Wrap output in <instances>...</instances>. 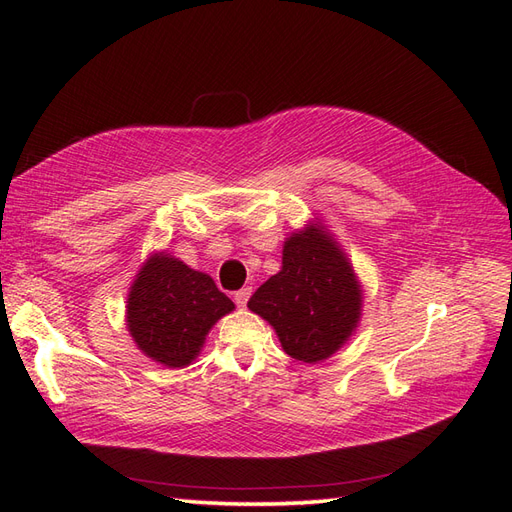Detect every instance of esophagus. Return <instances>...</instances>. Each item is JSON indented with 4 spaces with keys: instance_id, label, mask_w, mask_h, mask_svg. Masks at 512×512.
<instances>
[{
    "instance_id": "1",
    "label": "esophagus",
    "mask_w": 512,
    "mask_h": 512,
    "mask_svg": "<svg viewBox=\"0 0 512 512\" xmlns=\"http://www.w3.org/2000/svg\"><path fill=\"white\" fill-rule=\"evenodd\" d=\"M251 287H242V290H238L233 294V300H235V305L238 307H246V303H248V298H251Z\"/></svg>"
}]
</instances>
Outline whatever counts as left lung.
Listing matches in <instances>:
<instances>
[{"mask_svg":"<svg viewBox=\"0 0 512 512\" xmlns=\"http://www.w3.org/2000/svg\"><path fill=\"white\" fill-rule=\"evenodd\" d=\"M292 359L316 363L342 346L361 316V287L344 253L318 227L294 233L283 268L248 300Z\"/></svg>","mask_w":512,"mask_h":512,"instance_id":"8db88e82","label":"left lung"}]
</instances>
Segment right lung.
Listing matches in <instances>:
<instances>
[{
	"instance_id": "obj_1",
	"label": "right lung",
	"mask_w": 512,
	"mask_h": 512,
	"mask_svg": "<svg viewBox=\"0 0 512 512\" xmlns=\"http://www.w3.org/2000/svg\"><path fill=\"white\" fill-rule=\"evenodd\" d=\"M233 311L214 279L168 255H153L127 298V329L144 355L168 368L188 365L209 329Z\"/></svg>"
}]
</instances>
